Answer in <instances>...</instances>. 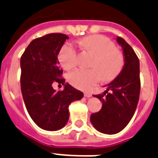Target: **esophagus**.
I'll return each instance as SVG.
<instances>
[{
  "instance_id": "1",
  "label": "esophagus",
  "mask_w": 158,
  "mask_h": 158,
  "mask_svg": "<svg viewBox=\"0 0 158 158\" xmlns=\"http://www.w3.org/2000/svg\"><path fill=\"white\" fill-rule=\"evenodd\" d=\"M84 96L86 97V98H90V97L92 96V94H90V93H89V92H85L84 93Z\"/></svg>"
}]
</instances>
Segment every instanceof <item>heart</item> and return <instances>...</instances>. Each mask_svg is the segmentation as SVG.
<instances>
[{
  "instance_id": "obj_1",
  "label": "heart",
  "mask_w": 158,
  "mask_h": 158,
  "mask_svg": "<svg viewBox=\"0 0 158 158\" xmlns=\"http://www.w3.org/2000/svg\"><path fill=\"white\" fill-rule=\"evenodd\" d=\"M79 45L85 51L94 55L91 66L94 68H79L68 75V81L72 86L80 90L90 89L102 78L110 81L117 77L124 65V58L118 50L114 48L111 40L103 35H92L81 39ZM77 51L71 44H66L60 49L59 60L66 70L73 68L77 64Z\"/></svg>"
}]
</instances>
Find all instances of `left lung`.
<instances>
[{
	"mask_svg": "<svg viewBox=\"0 0 158 158\" xmlns=\"http://www.w3.org/2000/svg\"><path fill=\"white\" fill-rule=\"evenodd\" d=\"M116 41L123 49V70L106 86L103 94L94 95L102 102V109L91 114L90 119L94 129L105 134H118L127 127L136 110L141 88L140 64L136 53L122 37L117 36Z\"/></svg>",
	"mask_w": 158,
	"mask_h": 158,
	"instance_id": "8db88e82",
	"label": "left lung"
}]
</instances>
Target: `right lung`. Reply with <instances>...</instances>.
I'll use <instances>...</instances> for the list:
<instances>
[{"mask_svg":"<svg viewBox=\"0 0 158 158\" xmlns=\"http://www.w3.org/2000/svg\"><path fill=\"white\" fill-rule=\"evenodd\" d=\"M68 35L51 33L31 41L20 58V87L26 109L40 128L56 131L69 119V105L80 100L83 93L62 79L58 55ZM54 82L62 83L63 91L56 92Z\"/></svg>","mask_w":158,"mask_h":158,"instance_id":"1","label":"right lung"}]
</instances>
